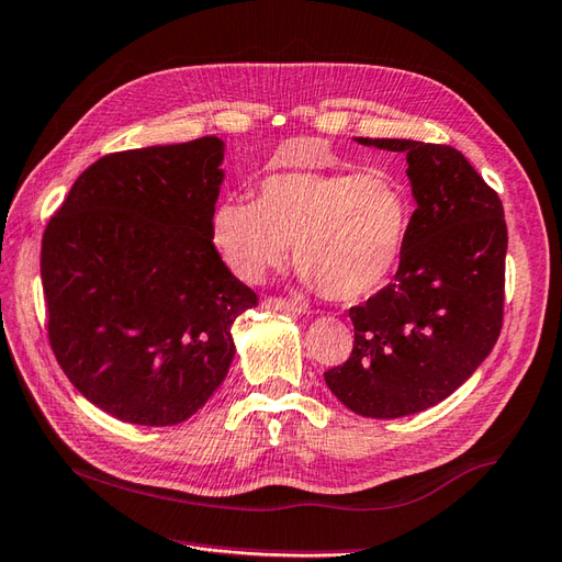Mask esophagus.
<instances>
[{"mask_svg":"<svg viewBox=\"0 0 562 562\" xmlns=\"http://www.w3.org/2000/svg\"><path fill=\"white\" fill-rule=\"evenodd\" d=\"M263 306L272 308V311H286V313L302 311L296 304H292L290 299H282V296H268V299H263Z\"/></svg>","mask_w":562,"mask_h":562,"instance_id":"esophagus-1","label":"esophagus"}]
</instances>
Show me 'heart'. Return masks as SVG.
<instances>
[{"label": "heart", "mask_w": 562, "mask_h": 562, "mask_svg": "<svg viewBox=\"0 0 562 562\" xmlns=\"http://www.w3.org/2000/svg\"><path fill=\"white\" fill-rule=\"evenodd\" d=\"M412 220L409 189L383 169H294L260 181L256 201H222L211 237L227 268L246 282L278 268L294 240L302 282L355 304L393 278Z\"/></svg>", "instance_id": "heart-1"}]
</instances>
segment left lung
Masks as SVG:
<instances>
[{"instance_id":"left-lung-1","label":"left lung","mask_w":562,"mask_h":562,"mask_svg":"<svg viewBox=\"0 0 562 562\" xmlns=\"http://www.w3.org/2000/svg\"><path fill=\"white\" fill-rule=\"evenodd\" d=\"M407 155L416 211L395 280L351 306L355 349L325 383L371 419L424 412L452 395L503 328V203L460 150L409 138H357Z\"/></svg>"}]
</instances>
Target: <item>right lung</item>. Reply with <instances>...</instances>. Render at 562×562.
I'll return each mask as SVG.
<instances>
[{
    "label": "right lung",
    "mask_w": 562,
    "mask_h": 562,
    "mask_svg": "<svg viewBox=\"0 0 562 562\" xmlns=\"http://www.w3.org/2000/svg\"><path fill=\"white\" fill-rule=\"evenodd\" d=\"M225 143L104 155L43 234L47 335L88 402L138 426L187 422L225 381L258 296L211 237Z\"/></svg>",
    "instance_id": "add662e5"
}]
</instances>
